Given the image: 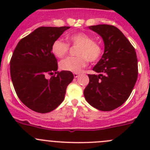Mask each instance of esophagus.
Listing matches in <instances>:
<instances>
[{
	"instance_id": "34e87169",
	"label": "esophagus",
	"mask_w": 150,
	"mask_h": 150,
	"mask_svg": "<svg viewBox=\"0 0 150 150\" xmlns=\"http://www.w3.org/2000/svg\"><path fill=\"white\" fill-rule=\"evenodd\" d=\"M79 76V74H77V73H74V76L75 78H77Z\"/></svg>"
}]
</instances>
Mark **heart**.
<instances>
[{"instance_id":"b5f03b06","label":"heart","mask_w":150,"mask_h":150,"mask_svg":"<svg viewBox=\"0 0 150 150\" xmlns=\"http://www.w3.org/2000/svg\"><path fill=\"white\" fill-rule=\"evenodd\" d=\"M69 41L78 45L77 57H67L60 62V68L63 71L79 73L86 67L88 61L95 62L100 59L102 53L100 45L94 40L93 38L86 33H76L68 37ZM69 50V44L61 39H57L52 45V52L55 56L62 58Z\"/></svg>"}]
</instances>
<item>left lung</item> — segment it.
<instances>
[{"label": "left lung", "instance_id": "8db88e82", "mask_svg": "<svg viewBox=\"0 0 150 150\" xmlns=\"http://www.w3.org/2000/svg\"><path fill=\"white\" fill-rule=\"evenodd\" d=\"M100 36L104 52L93 71L84 90L88 104L102 111L116 109L126 101L136 83L138 74L136 52L120 29L110 25L90 26Z\"/></svg>", "mask_w": 150, "mask_h": 150}]
</instances>
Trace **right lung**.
<instances>
[{"mask_svg": "<svg viewBox=\"0 0 150 150\" xmlns=\"http://www.w3.org/2000/svg\"><path fill=\"white\" fill-rule=\"evenodd\" d=\"M70 27H40L17 44L10 60V76L18 98L35 112L46 113L64 100L71 71H57L52 45ZM47 74H54L47 79Z\"/></svg>", "mask_w": 150, "mask_h": 150, "instance_id": "1", "label": "right lung"}]
</instances>
